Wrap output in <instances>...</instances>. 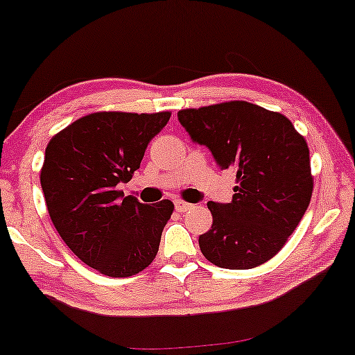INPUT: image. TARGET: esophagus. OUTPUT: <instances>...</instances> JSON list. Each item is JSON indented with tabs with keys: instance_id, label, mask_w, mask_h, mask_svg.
<instances>
[{
	"instance_id": "34e87169",
	"label": "esophagus",
	"mask_w": 355,
	"mask_h": 355,
	"mask_svg": "<svg viewBox=\"0 0 355 355\" xmlns=\"http://www.w3.org/2000/svg\"><path fill=\"white\" fill-rule=\"evenodd\" d=\"M190 208H191V205L182 202V200H177V202H175V210H177V211L183 213V211L190 210Z\"/></svg>"
}]
</instances>
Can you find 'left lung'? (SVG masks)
Instances as JSON below:
<instances>
[{"instance_id": "8db88e82", "label": "left lung", "mask_w": 355, "mask_h": 355, "mask_svg": "<svg viewBox=\"0 0 355 355\" xmlns=\"http://www.w3.org/2000/svg\"><path fill=\"white\" fill-rule=\"evenodd\" d=\"M178 121L221 170L236 172L232 203H208L213 225L198 238L203 256L226 270L266 263L309 207L313 177L304 137L283 114L245 101L180 110Z\"/></svg>"}]
</instances>
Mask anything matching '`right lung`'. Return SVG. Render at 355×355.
<instances>
[{"label":"right lung","instance_id":"add662e5","mask_svg":"<svg viewBox=\"0 0 355 355\" xmlns=\"http://www.w3.org/2000/svg\"><path fill=\"white\" fill-rule=\"evenodd\" d=\"M168 119L170 112L89 114L46 147L41 187L51 220L72 253L102 275H137L159 251L173 203H140L117 187L130 180Z\"/></svg>","mask_w":355,"mask_h":355}]
</instances>
